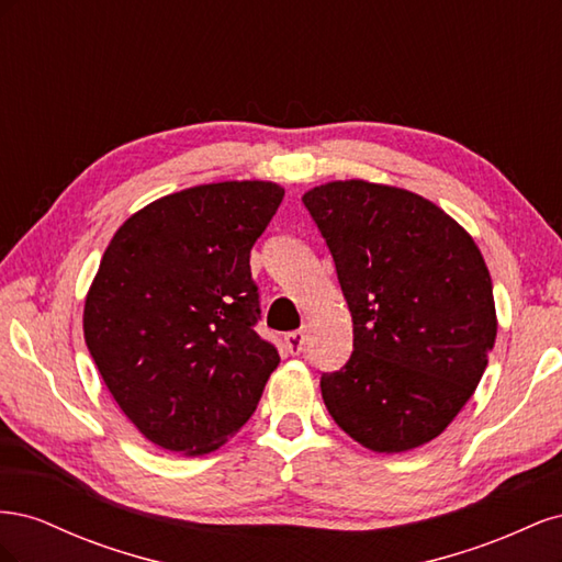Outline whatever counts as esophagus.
<instances>
[{"instance_id":"1","label":"esophagus","mask_w":562,"mask_h":562,"mask_svg":"<svg viewBox=\"0 0 562 562\" xmlns=\"http://www.w3.org/2000/svg\"><path fill=\"white\" fill-rule=\"evenodd\" d=\"M304 339H307V333H304V330H293V333L285 335L283 342H285L288 351H291L293 356H297L302 351V347H304Z\"/></svg>"}]
</instances>
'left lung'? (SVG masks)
I'll list each match as a JSON object with an SVG mask.
<instances>
[{
    "label": "left lung",
    "instance_id": "8db88e82",
    "mask_svg": "<svg viewBox=\"0 0 562 562\" xmlns=\"http://www.w3.org/2000/svg\"><path fill=\"white\" fill-rule=\"evenodd\" d=\"M353 323L347 366L321 378L330 417L372 452L429 443L473 396L495 347L492 279L471 234L401 187L304 192Z\"/></svg>",
    "mask_w": 562,
    "mask_h": 562
}]
</instances>
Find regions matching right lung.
Returning <instances> with one entry per match:
<instances>
[{
	"label": "right lung",
	"instance_id": "obj_1",
	"mask_svg": "<svg viewBox=\"0 0 562 562\" xmlns=\"http://www.w3.org/2000/svg\"><path fill=\"white\" fill-rule=\"evenodd\" d=\"M283 187H187L133 213L83 302V339L112 398L151 443L187 457L225 446L279 366L255 333L250 248Z\"/></svg>",
	"mask_w": 562,
	"mask_h": 562
}]
</instances>
